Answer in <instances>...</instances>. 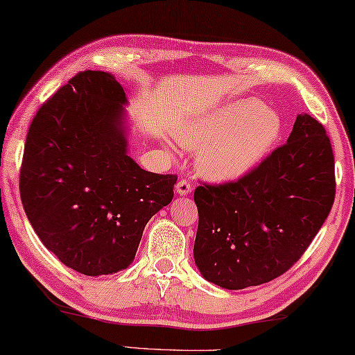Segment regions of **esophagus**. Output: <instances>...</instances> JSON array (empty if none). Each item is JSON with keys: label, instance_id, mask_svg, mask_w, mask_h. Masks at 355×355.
Returning <instances> with one entry per match:
<instances>
[{"label": "esophagus", "instance_id": "esophagus-1", "mask_svg": "<svg viewBox=\"0 0 355 355\" xmlns=\"http://www.w3.org/2000/svg\"><path fill=\"white\" fill-rule=\"evenodd\" d=\"M174 190H176L178 195H189L190 192H192V185H190L189 181H184V179H181V181L176 184Z\"/></svg>", "mask_w": 355, "mask_h": 355}]
</instances>
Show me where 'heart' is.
Returning a JSON list of instances; mask_svg holds the SVG:
<instances>
[{
  "mask_svg": "<svg viewBox=\"0 0 355 355\" xmlns=\"http://www.w3.org/2000/svg\"><path fill=\"white\" fill-rule=\"evenodd\" d=\"M282 133L279 112L257 98H246L189 119L174 138L184 149L196 150L195 166L201 176L212 182H233L257 170Z\"/></svg>",
  "mask_w": 355,
  "mask_h": 355,
  "instance_id": "b5f03b06",
  "label": "heart"
}]
</instances>
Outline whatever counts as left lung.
I'll list each match as a JSON object with an SVG mask.
<instances>
[{
    "label": "left lung",
    "instance_id": "8db88e82",
    "mask_svg": "<svg viewBox=\"0 0 355 355\" xmlns=\"http://www.w3.org/2000/svg\"><path fill=\"white\" fill-rule=\"evenodd\" d=\"M193 259L212 284L239 291L286 272L320 230L335 200L325 128L300 114L284 146L234 182L195 189Z\"/></svg>",
    "mask_w": 355,
    "mask_h": 355
}]
</instances>
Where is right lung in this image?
<instances>
[{"label":"right lung","mask_w":355,"mask_h":355,"mask_svg":"<svg viewBox=\"0 0 355 355\" xmlns=\"http://www.w3.org/2000/svg\"><path fill=\"white\" fill-rule=\"evenodd\" d=\"M127 105L112 74L83 71L40 107L26 135V217L42 244L85 276L128 268L146 223L171 203L178 181L128 155Z\"/></svg>","instance_id":"right-lung-1"}]
</instances>
